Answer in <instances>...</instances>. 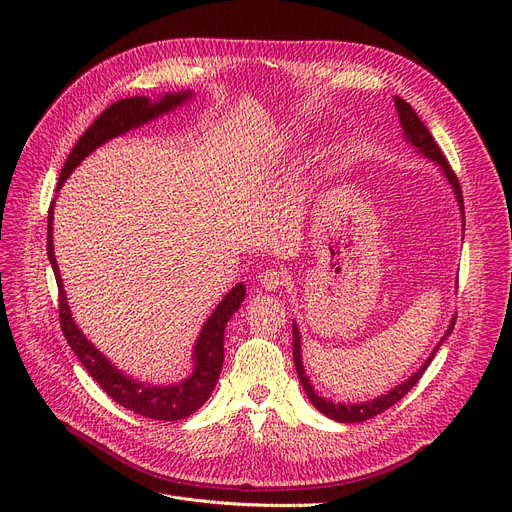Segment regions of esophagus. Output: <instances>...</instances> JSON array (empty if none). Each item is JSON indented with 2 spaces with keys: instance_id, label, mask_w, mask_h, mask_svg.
<instances>
[{
  "instance_id": "esophagus-1",
  "label": "esophagus",
  "mask_w": 512,
  "mask_h": 512,
  "mask_svg": "<svg viewBox=\"0 0 512 512\" xmlns=\"http://www.w3.org/2000/svg\"><path fill=\"white\" fill-rule=\"evenodd\" d=\"M286 282V276L278 270H274V267H270V270H263L261 276H259V284L265 288V290H278L280 286H284Z\"/></svg>"
}]
</instances>
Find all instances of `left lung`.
I'll return each instance as SVG.
<instances>
[{"mask_svg": "<svg viewBox=\"0 0 512 512\" xmlns=\"http://www.w3.org/2000/svg\"><path fill=\"white\" fill-rule=\"evenodd\" d=\"M394 105H396L400 126H402V130H405L407 143H411L421 155H425L427 159L436 161V164L440 166L442 174L446 176L448 184L452 186L456 203H459V209H461V218H463V222H465V205H463V193H461L459 180H456V174H454L452 168L448 166V161H446L444 153L440 151L438 143L434 141V137H432V134H429L427 126L419 120V116L415 114V110H413V107H411L405 99L394 97ZM454 321H456V317L450 321V326H448L446 334L440 338V342L436 344L432 355L427 357V361L411 375V378H409L407 382L398 384V386L392 388L388 394H382V396L373 398V400H367V402H357V405H344V402H332L330 398H324V396L315 392L313 384H311L309 378H307L305 367H303L301 332H299V328H297V321H292V357H294V367H297V375H299V380H301V384H303V390H305L307 398L313 402V407H315L319 413H324L326 417H330V419H334V421H340V423H359V421H367V419H371V417H375V415H380L382 411L390 409L392 405H396V402H398L402 396H405V394L421 380L423 371L427 369L429 363H432L434 355L438 353V348L442 346V342L446 340V336L452 334Z\"/></svg>", "mask_w": 512, "mask_h": 512, "instance_id": "left-lung-1", "label": "left lung"}]
</instances>
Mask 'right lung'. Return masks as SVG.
<instances>
[{
    "instance_id": "obj_1",
    "label": "right lung",
    "mask_w": 512,
    "mask_h": 512,
    "mask_svg": "<svg viewBox=\"0 0 512 512\" xmlns=\"http://www.w3.org/2000/svg\"><path fill=\"white\" fill-rule=\"evenodd\" d=\"M193 91H180V93H166L159 101H151L149 97H128L120 99L107 107L105 112L85 130L70 151L66 164L62 168L58 191L64 186L66 178L74 172V168L83 161L87 155H91L97 147L103 143L112 141L120 134L139 128L159 116H164L188 99H193ZM47 257L53 267L58 282V297H60V326L62 332L74 351V355L85 365V369L93 375V380L103 388L107 396H112L118 405H122L128 411L139 413L149 419L157 421H178L188 415H193L197 409L205 405V400L211 396L215 384H218L220 371L224 365V330L230 317L238 311L240 303L245 301L247 288L242 282H238L222 303L213 309V313L207 317L203 324V330L195 342L193 348V373L186 380L172 384V386H151L147 382L132 380L130 375L122 373L110 359L99 353L95 344L80 332V328L74 324L68 299L64 292L60 267L56 261V253H53V203L49 207L47 215Z\"/></svg>"
}]
</instances>
